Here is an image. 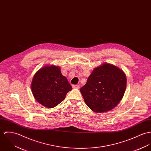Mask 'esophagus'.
<instances>
[{
	"label": "esophagus",
	"mask_w": 151,
	"mask_h": 151,
	"mask_svg": "<svg viewBox=\"0 0 151 151\" xmlns=\"http://www.w3.org/2000/svg\"><path fill=\"white\" fill-rule=\"evenodd\" d=\"M72 87L73 88H79V86H78V85H72Z\"/></svg>",
	"instance_id": "obj_1"
}]
</instances>
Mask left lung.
I'll return each mask as SVG.
<instances>
[{
  "label": "left lung",
  "instance_id": "obj_1",
  "mask_svg": "<svg viewBox=\"0 0 151 151\" xmlns=\"http://www.w3.org/2000/svg\"><path fill=\"white\" fill-rule=\"evenodd\" d=\"M126 76L117 67L104 63L94 69L80 91L86 105L95 112H108L122 99Z\"/></svg>",
  "mask_w": 151,
  "mask_h": 151
}]
</instances>
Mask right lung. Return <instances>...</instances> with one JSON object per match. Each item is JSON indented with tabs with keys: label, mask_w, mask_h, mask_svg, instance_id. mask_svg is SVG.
Returning a JSON list of instances; mask_svg holds the SVG:
<instances>
[{
	"label": "right lung",
	"mask_w": 151,
	"mask_h": 151,
	"mask_svg": "<svg viewBox=\"0 0 151 151\" xmlns=\"http://www.w3.org/2000/svg\"><path fill=\"white\" fill-rule=\"evenodd\" d=\"M72 89L67 78L62 75L60 68L52 65L43 67L37 71L31 83L35 99L49 108L61 103Z\"/></svg>",
	"instance_id": "1"
}]
</instances>
